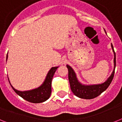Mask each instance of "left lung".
Masks as SVG:
<instances>
[{
  "mask_svg": "<svg viewBox=\"0 0 122 122\" xmlns=\"http://www.w3.org/2000/svg\"><path fill=\"white\" fill-rule=\"evenodd\" d=\"M112 50L114 52V70L108 79L105 82L97 85H92V86H85L79 82L76 76L75 72H74L73 69L71 66L67 65L68 69V79L70 83L71 89L76 96L81 99H92L96 97L101 95L104 91L107 89L108 87L110 86V83L113 80L114 74H115V69L116 66V56L115 53L113 50L112 44L111 45Z\"/></svg>",
  "mask_w": 122,
  "mask_h": 122,
  "instance_id": "1",
  "label": "left lung"
}]
</instances>
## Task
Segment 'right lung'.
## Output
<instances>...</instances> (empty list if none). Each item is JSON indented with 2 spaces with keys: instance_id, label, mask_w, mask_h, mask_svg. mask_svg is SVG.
I'll return each mask as SVG.
<instances>
[{
  "instance_id": "1",
  "label": "right lung",
  "mask_w": 122,
  "mask_h": 122,
  "mask_svg": "<svg viewBox=\"0 0 122 122\" xmlns=\"http://www.w3.org/2000/svg\"><path fill=\"white\" fill-rule=\"evenodd\" d=\"M58 67H53L48 72L43 84L37 89L28 91H18L12 86L15 92L23 99L31 103H41L50 98L51 93V81L55 71Z\"/></svg>"
}]
</instances>
